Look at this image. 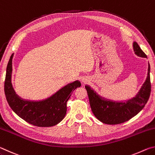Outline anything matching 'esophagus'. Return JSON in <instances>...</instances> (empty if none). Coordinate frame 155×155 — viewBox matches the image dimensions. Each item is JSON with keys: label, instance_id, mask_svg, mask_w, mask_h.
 Returning <instances> with one entry per match:
<instances>
[{"label": "esophagus", "instance_id": "esophagus-1", "mask_svg": "<svg viewBox=\"0 0 155 155\" xmlns=\"http://www.w3.org/2000/svg\"><path fill=\"white\" fill-rule=\"evenodd\" d=\"M89 80L90 79H89V78L87 77H83L82 78V82L83 83H86L87 82H88Z\"/></svg>", "mask_w": 155, "mask_h": 155}]
</instances>
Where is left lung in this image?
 <instances>
[{
	"label": "left lung",
	"mask_w": 155,
	"mask_h": 155,
	"mask_svg": "<svg viewBox=\"0 0 155 155\" xmlns=\"http://www.w3.org/2000/svg\"><path fill=\"white\" fill-rule=\"evenodd\" d=\"M133 50L136 55L147 58L146 54L136 41H133ZM150 64L148 63V75L145 82L137 94L127 101H115L102 97L90 85L85 87L90 100V107L94 115L100 121L107 124H118L132 118L145 107L150 95Z\"/></svg>",
	"instance_id": "8db88e82"
}]
</instances>
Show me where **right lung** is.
Returning a JSON list of instances; mask_svg holds the SVG:
<instances>
[{
  "label": "right lung",
  "instance_id": "add662e5",
  "mask_svg": "<svg viewBox=\"0 0 155 155\" xmlns=\"http://www.w3.org/2000/svg\"><path fill=\"white\" fill-rule=\"evenodd\" d=\"M10 57L6 70L5 94L12 109L21 118L36 127L54 126L64 118L67 111V102L75 89L81 87L80 81L68 83L53 95L41 101H30L20 97L15 93L12 83V59Z\"/></svg>",
  "mask_w": 155,
  "mask_h": 155
}]
</instances>
